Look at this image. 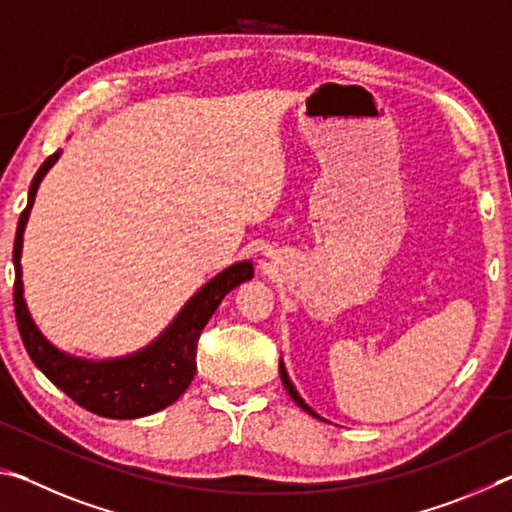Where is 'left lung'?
<instances>
[{"instance_id": "1", "label": "left lung", "mask_w": 512, "mask_h": 512, "mask_svg": "<svg viewBox=\"0 0 512 512\" xmlns=\"http://www.w3.org/2000/svg\"><path fill=\"white\" fill-rule=\"evenodd\" d=\"M280 377H282V384H284V388H287V393L291 395V400L293 402H296L298 406H300V409H305L309 415H314V418H318V415L314 413V411H311L309 409V406L305 404V402H302V397L298 395V391H296V388H293V384H291V379H289V375H287V370H284V366H282V363H280Z\"/></svg>"}]
</instances>
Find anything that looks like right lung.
<instances>
[{
  "mask_svg": "<svg viewBox=\"0 0 512 512\" xmlns=\"http://www.w3.org/2000/svg\"><path fill=\"white\" fill-rule=\"evenodd\" d=\"M58 153L49 155L38 169L29 189V203L17 221V235L13 246L15 262V287H13V305L17 329H20L22 343L27 348L31 361L45 372L51 384H56L60 391L72 397V400L103 418L131 420L142 418L164 409L178 400L192 384L196 372V348L201 339L203 327L214 314V309L221 305L223 296L232 291L237 284L253 277V264L239 262L225 268L223 273L207 282L196 296L187 302L178 318L164 332L158 341L149 348L133 354L126 359L115 361H83L67 357L56 350L45 336L38 332L24 305L22 298V235L24 225L29 219V210L36 198L38 185L51 164L58 160Z\"/></svg>",
  "mask_w": 512,
  "mask_h": 512,
  "instance_id": "obj_1",
  "label": "right lung"
}]
</instances>
